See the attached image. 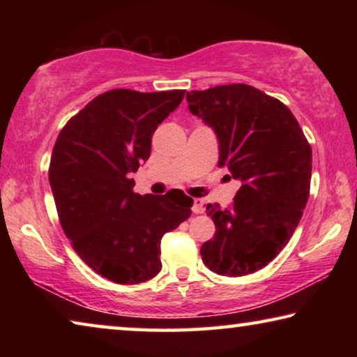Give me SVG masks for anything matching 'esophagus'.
<instances>
[{"label":"esophagus","instance_id":"1","mask_svg":"<svg viewBox=\"0 0 357 357\" xmlns=\"http://www.w3.org/2000/svg\"><path fill=\"white\" fill-rule=\"evenodd\" d=\"M203 209H204V200H203V198H195V200H193V206H192L193 213L202 214Z\"/></svg>","mask_w":357,"mask_h":357}]
</instances>
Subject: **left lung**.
Listing matches in <instances>:
<instances>
[{
	"mask_svg": "<svg viewBox=\"0 0 357 357\" xmlns=\"http://www.w3.org/2000/svg\"><path fill=\"white\" fill-rule=\"evenodd\" d=\"M189 110L214 130L219 167L241 189L233 208L208 204L215 223L202 245L215 274L255 273L279 255L302 217L310 192L312 148L287 105L250 84H222L185 94Z\"/></svg>",
	"mask_w": 357,
	"mask_h": 357,
	"instance_id": "left-lung-1",
	"label": "left lung"
}]
</instances>
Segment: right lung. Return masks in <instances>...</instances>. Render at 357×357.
<instances>
[{
  "instance_id": "add662e5",
  "label": "right lung",
  "mask_w": 357,
  "mask_h": 357,
  "mask_svg": "<svg viewBox=\"0 0 357 357\" xmlns=\"http://www.w3.org/2000/svg\"><path fill=\"white\" fill-rule=\"evenodd\" d=\"M185 91L113 89L64 126L50 160L52 193L74 250L94 273L121 285L153 279L160 239L192 214L183 190L138 195L132 179L151 155V137Z\"/></svg>"
}]
</instances>
